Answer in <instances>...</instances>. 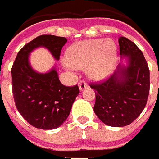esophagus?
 Wrapping results in <instances>:
<instances>
[{
  "mask_svg": "<svg viewBox=\"0 0 159 159\" xmlns=\"http://www.w3.org/2000/svg\"><path fill=\"white\" fill-rule=\"evenodd\" d=\"M79 87H80V90H83V89H85L86 87H87V82L84 81V80H80V83H79Z\"/></svg>",
  "mask_w": 159,
  "mask_h": 159,
  "instance_id": "34e87169",
  "label": "esophagus"
}]
</instances>
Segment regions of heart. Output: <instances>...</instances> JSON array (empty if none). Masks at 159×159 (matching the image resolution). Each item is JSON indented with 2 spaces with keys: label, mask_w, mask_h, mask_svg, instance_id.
<instances>
[{
  "label": "heart",
  "mask_w": 159,
  "mask_h": 159,
  "mask_svg": "<svg viewBox=\"0 0 159 159\" xmlns=\"http://www.w3.org/2000/svg\"><path fill=\"white\" fill-rule=\"evenodd\" d=\"M116 47L112 40L102 38L76 43L67 50L66 61L75 69L86 67L87 76L95 80L107 78L114 70Z\"/></svg>",
  "instance_id": "1"
}]
</instances>
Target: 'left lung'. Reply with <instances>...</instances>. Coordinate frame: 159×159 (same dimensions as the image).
Wrapping results in <instances>:
<instances>
[{
    "label": "left lung",
    "mask_w": 159,
    "mask_h": 159,
    "mask_svg": "<svg viewBox=\"0 0 159 159\" xmlns=\"http://www.w3.org/2000/svg\"><path fill=\"white\" fill-rule=\"evenodd\" d=\"M120 55L129 57L102 82L91 83L94 89L93 111L106 125L124 127L140 116L150 93V70L142 51L127 37L118 40Z\"/></svg>",
    "instance_id": "obj_1"
}]
</instances>
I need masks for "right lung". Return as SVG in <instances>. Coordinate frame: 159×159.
Returning a JSON list of instances; mask_svg holds the SVG:
<instances>
[{"label":"right lung","instance_id":"add662e5","mask_svg":"<svg viewBox=\"0 0 159 159\" xmlns=\"http://www.w3.org/2000/svg\"><path fill=\"white\" fill-rule=\"evenodd\" d=\"M66 37L42 35L28 43L19 51L11 69L14 101L19 113L30 125L41 129L61 126L69 116L80 93L77 85L66 87L59 81L55 68L46 73L34 71L29 55L34 49L45 47L59 59Z\"/></svg>","mask_w":159,"mask_h":159}]
</instances>
